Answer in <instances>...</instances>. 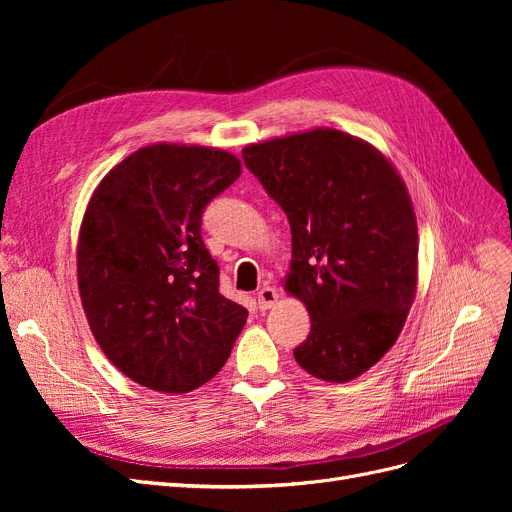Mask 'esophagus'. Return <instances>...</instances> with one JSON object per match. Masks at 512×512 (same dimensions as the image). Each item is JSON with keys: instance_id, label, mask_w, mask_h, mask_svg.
I'll list each match as a JSON object with an SVG mask.
<instances>
[{"instance_id": "obj_1", "label": "esophagus", "mask_w": 512, "mask_h": 512, "mask_svg": "<svg viewBox=\"0 0 512 512\" xmlns=\"http://www.w3.org/2000/svg\"><path fill=\"white\" fill-rule=\"evenodd\" d=\"M256 299H258V307H260V309H271V307H275L277 299H280V294H277V290H275L273 286L265 284V286H262V288L258 290Z\"/></svg>"}]
</instances>
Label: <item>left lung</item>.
<instances>
[{"label": "left lung", "mask_w": 512, "mask_h": 512, "mask_svg": "<svg viewBox=\"0 0 512 512\" xmlns=\"http://www.w3.org/2000/svg\"><path fill=\"white\" fill-rule=\"evenodd\" d=\"M241 153L290 222L284 288L312 320L294 359L318 380H354L397 342L416 294L418 232L406 183L382 151L333 128Z\"/></svg>", "instance_id": "8db88e82"}]
</instances>
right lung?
Masks as SVG:
<instances>
[{
	"mask_svg": "<svg viewBox=\"0 0 512 512\" xmlns=\"http://www.w3.org/2000/svg\"><path fill=\"white\" fill-rule=\"evenodd\" d=\"M241 175L215 147L156 143L134 151L89 198L76 277L106 359L160 393H188L224 367L247 309L220 292L200 237L203 211Z\"/></svg>",
	"mask_w": 512,
	"mask_h": 512,
	"instance_id": "obj_1",
	"label": "right lung"
}]
</instances>
